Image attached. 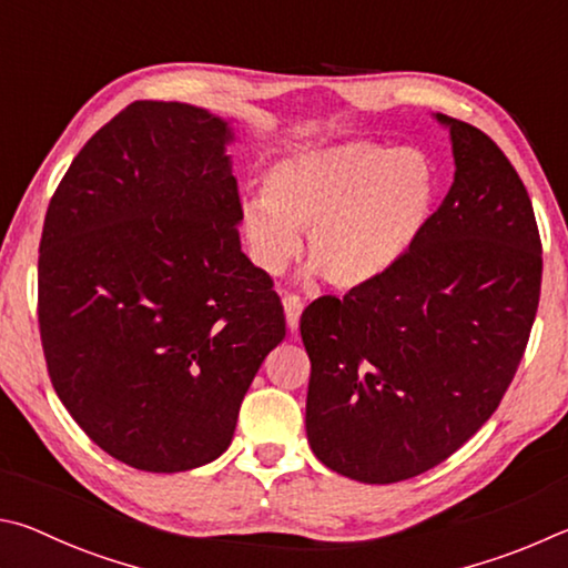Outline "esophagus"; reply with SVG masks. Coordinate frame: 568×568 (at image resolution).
<instances>
[{
  "label": "esophagus",
  "instance_id": "esophagus-1",
  "mask_svg": "<svg viewBox=\"0 0 568 568\" xmlns=\"http://www.w3.org/2000/svg\"><path fill=\"white\" fill-rule=\"evenodd\" d=\"M302 312H304L302 296L284 294V314H286V326H290V332L300 329V316H302Z\"/></svg>",
  "mask_w": 568,
  "mask_h": 568
}]
</instances>
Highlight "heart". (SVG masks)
Instances as JSON below:
<instances>
[{"label": "heart", "mask_w": 568, "mask_h": 568, "mask_svg": "<svg viewBox=\"0 0 568 568\" xmlns=\"http://www.w3.org/2000/svg\"><path fill=\"white\" fill-rule=\"evenodd\" d=\"M262 192L239 209L252 262L282 274L306 232L314 266L352 292L389 276L429 232L439 174L422 149L359 139L278 159Z\"/></svg>", "instance_id": "1"}]
</instances>
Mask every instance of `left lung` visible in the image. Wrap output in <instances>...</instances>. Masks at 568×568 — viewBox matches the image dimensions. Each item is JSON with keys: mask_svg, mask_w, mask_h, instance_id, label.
I'll return each instance as SVG.
<instances>
[{"mask_svg": "<svg viewBox=\"0 0 568 568\" xmlns=\"http://www.w3.org/2000/svg\"><path fill=\"white\" fill-rule=\"evenodd\" d=\"M449 126L456 174L429 232L382 282L302 314L306 436L332 471L394 484L464 446L509 389L539 310L529 192L489 134Z\"/></svg>", "mask_w": 568, "mask_h": 568, "instance_id": "8db88e82", "label": "left lung"}]
</instances>
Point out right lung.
Masks as SVG:
<instances>
[{
	"instance_id": "right-lung-1",
	"label": "right lung",
	"mask_w": 568,
	"mask_h": 568,
	"mask_svg": "<svg viewBox=\"0 0 568 568\" xmlns=\"http://www.w3.org/2000/svg\"><path fill=\"white\" fill-rule=\"evenodd\" d=\"M229 139L199 106L132 102L74 156L44 216L49 379L99 449L142 471L222 456L286 334L272 276L239 242Z\"/></svg>"
}]
</instances>
